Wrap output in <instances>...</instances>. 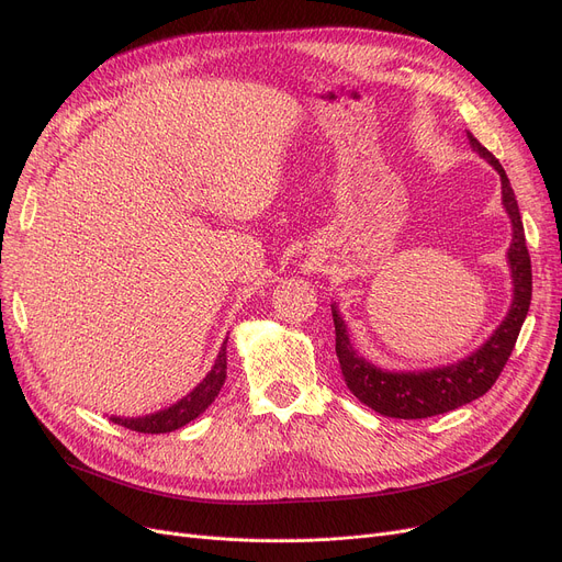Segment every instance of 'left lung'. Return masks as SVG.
<instances>
[{"label":"left lung","instance_id":"left-lung-1","mask_svg":"<svg viewBox=\"0 0 562 562\" xmlns=\"http://www.w3.org/2000/svg\"><path fill=\"white\" fill-rule=\"evenodd\" d=\"M467 139L471 148L487 159L501 176V201L513 224V243L507 249V265L513 277V304L507 308L501 325L494 334L473 350L469 357L437 366L427 370H384L368 361L355 347L345 319L336 304H331L334 327H336V357L342 370L347 389H350L363 405L391 418H427L458 409L467 403H473L485 395L498 380L505 361L510 359L517 336L526 319L530 295H532V274L530 256L526 249V235L519 215V205L513 192V184L505 176L498 159L480 144L467 130Z\"/></svg>","mask_w":562,"mask_h":562}]
</instances>
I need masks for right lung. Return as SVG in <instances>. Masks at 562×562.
Here are the masks:
<instances>
[{
    "instance_id": "obj_1",
    "label": "right lung",
    "mask_w": 562,
    "mask_h": 562,
    "mask_svg": "<svg viewBox=\"0 0 562 562\" xmlns=\"http://www.w3.org/2000/svg\"><path fill=\"white\" fill-rule=\"evenodd\" d=\"M226 342L228 338L222 342L220 355L215 359V366L210 368L207 375L190 391L184 397H180L178 403H173L167 409H159L155 414H146V416H110L112 423L127 427V430H135L142 435H165V432H173L178 427L187 425L190 420H194L196 416H201L215 397L220 395L224 382H226Z\"/></svg>"
}]
</instances>
